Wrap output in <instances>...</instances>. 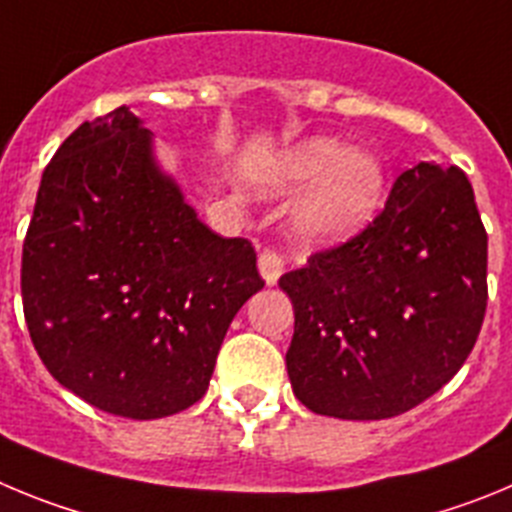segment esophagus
<instances>
[{"label": "esophagus", "instance_id": "34e87169", "mask_svg": "<svg viewBox=\"0 0 512 512\" xmlns=\"http://www.w3.org/2000/svg\"><path fill=\"white\" fill-rule=\"evenodd\" d=\"M257 267H260V275L267 285H275L283 275V260L275 255L273 250H262L257 257Z\"/></svg>", "mask_w": 512, "mask_h": 512}]
</instances>
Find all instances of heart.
Segmentation results:
<instances>
[{
    "label": "heart",
    "instance_id": "heart-1",
    "mask_svg": "<svg viewBox=\"0 0 512 512\" xmlns=\"http://www.w3.org/2000/svg\"><path fill=\"white\" fill-rule=\"evenodd\" d=\"M262 183L283 196L306 185L290 209V229L308 245H339L359 234L382 209L388 168L365 147L331 135L293 142L262 168Z\"/></svg>",
    "mask_w": 512,
    "mask_h": 512
}]
</instances>
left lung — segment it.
<instances>
[{
	"label": "left lung",
	"mask_w": 512,
	"mask_h": 512,
	"mask_svg": "<svg viewBox=\"0 0 512 512\" xmlns=\"http://www.w3.org/2000/svg\"><path fill=\"white\" fill-rule=\"evenodd\" d=\"M296 316L293 395L319 416L380 421L457 375L487 306V234L457 165L418 163L385 211L278 280Z\"/></svg>",
	"instance_id": "obj_1"
}]
</instances>
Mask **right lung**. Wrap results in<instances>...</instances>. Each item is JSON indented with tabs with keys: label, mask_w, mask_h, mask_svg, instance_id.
I'll list each match as a JSON object with an SVG mask.
<instances>
[{
	"label": "right lung",
	"mask_w": 512,
	"mask_h": 512,
	"mask_svg": "<svg viewBox=\"0 0 512 512\" xmlns=\"http://www.w3.org/2000/svg\"><path fill=\"white\" fill-rule=\"evenodd\" d=\"M255 247L211 232L130 107L84 122L40 181L22 308L50 375L112 416L153 421L204 398Z\"/></svg>",
	"instance_id": "obj_1"
}]
</instances>
